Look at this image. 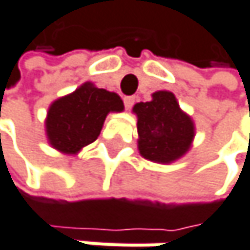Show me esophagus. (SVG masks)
<instances>
[{
	"mask_svg": "<svg viewBox=\"0 0 250 250\" xmlns=\"http://www.w3.org/2000/svg\"><path fill=\"white\" fill-rule=\"evenodd\" d=\"M135 100H136L135 96H127V97H124V106H126V109H132V106L135 104Z\"/></svg>",
	"mask_w": 250,
	"mask_h": 250,
	"instance_id": "34e87169",
	"label": "esophagus"
}]
</instances>
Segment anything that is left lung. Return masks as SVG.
Listing matches in <instances>:
<instances>
[{
  "mask_svg": "<svg viewBox=\"0 0 250 250\" xmlns=\"http://www.w3.org/2000/svg\"><path fill=\"white\" fill-rule=\"evenodd\" d=\"M139 153L153 162L169 163L183 156L193 139V123L180 109L175 96L157 91L151 102L136 103Z\"/></svg>",
  "mask_w": 250,
  "mask_h": 250,
  "instance_id": "8db88e82",
  "label": "left lung"
}]
</instances>
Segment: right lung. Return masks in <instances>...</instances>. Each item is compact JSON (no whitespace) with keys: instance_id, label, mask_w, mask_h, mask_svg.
<instances>
[{"instance_id":"add662e5","label":"right lung","mask_w":250,"mask_h":250,"mask_svg":"<svg viewBox=\"0 0 250 250\" xmlns=\"http://www.w3.org/2000/svg\"><path fill=\"white\" fill-rule=\"evenodd\" d=\"M118 94L83 83L75 93L54 102L47 112L46 132L52 147L75 154L94 142L111 111H123Z\"/></svg>"}]
</instances>
